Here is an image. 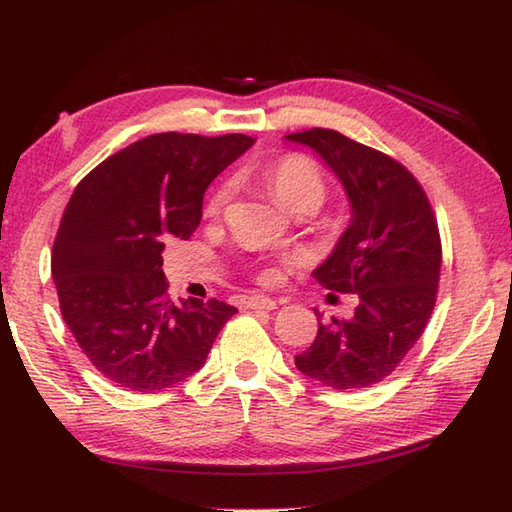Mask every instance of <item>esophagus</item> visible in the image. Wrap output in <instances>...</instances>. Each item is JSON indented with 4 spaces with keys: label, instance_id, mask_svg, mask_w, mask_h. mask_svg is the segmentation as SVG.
I'll list each match as a JSON object with an SVG mask.
<instances>
[{
    "label": "esophagus",
    "instance_id": "34e87169",
    "mask_svg": "<svg viewBox=\"0 0 512 512\" xmlns=\"http://www.w3.org/2000/svg\"><path fill=\"white\" fill-rule=\"evenodd\" d=\"M244 305L248 309H259V311H273L277 307V302L266 298V296H250L244 300Z\"/></svg>",
    "mask_w": 512,
    "mask_h": 512
}]
</instances>
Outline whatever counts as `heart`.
I'll return each instance as SVG.
<instances>
[{
	"mask_svg": "<svg viewBox=\"0 0 512 512\" xmlns=\"http://www.w3.org/2000/svg\"><path fill=\"white\" fill-rule=\"evenodd\" d=\"M262 183L275 198V203L287 212L307 201L320 203L325 196V183L316 164L305 158V155L296 153L284 155V158L277 162L268 164L262 171ZM228 196L230 189L225 185L216 189L210 205H207V212L219 214L223 210V205L228 203ZM277 277H280V273H277L275 268H268V271L259 275V280L264 284H273L277 282Z\"/></svg>",
	"mask_w": 512,
	"mask_h": 512,
	"instance_id": "obj_1",
	"label": "heart"
}]
</instances>
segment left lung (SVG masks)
Returning <instances> with one entry per match:
<instances>
[{"instance_id":"left-lung-1","label":"left lung","mask_w":512,"mask_h":512,"mask_svg":"<svg viewBox=\"0 0 512 512\" xmlns=\"http://www.w3.org/2000/svg\"><path fill=\"white\" fill-rule=\"evenodd\" d=\"M287 140L314 149L350 198L348 230L314 277L359 300L352 318L318 323L296 368L336 391L368 388L400 366L431 318L443 264L436 216L413 173L391 155L329 128Z\"/></svg>"}]
</instances>
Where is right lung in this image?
<instances>
[{
  "label": "right lung",
  "instance_id": "add662e5",
  "mask_svg": "<svg viewBox=\"0 0 512 512\" xmlns=\"http://www.w3.org/2000/svg\"><path fill=\"white\" fill-rule=\"evenodd\" d=\"M253 144L241 133L149 135L76 185L51 275L69 332L112 384L149 393L187 379L237 314L221 300L173 305L162 250L192 237L205 189Z\"/></svg>",
  "mask_w": 512,
  "mask_h": 512
}]
</instances>
